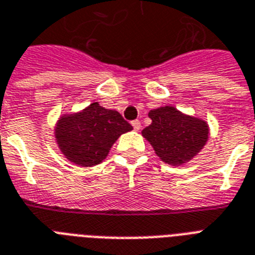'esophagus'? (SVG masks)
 Masks as SVG:
<instances>
[{"label":"esophagus","mask_w":255,"mask_h":255,"mask_svg":"<svg viewBox=\"0 0 255 255\" xmlns=\"http://www.w3.org/2000/svg\"><path fill=\"white\" fill-rule=\"evenodd\" d=\"M132 127H133L134 131H138L141 128V123H140V121H133L132 122Z\"/></svg>","instance_id":"obj_1"}]
</instances>
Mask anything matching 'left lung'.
I'll return each instance as SVG.
<instances>
[{"label": "left lung", "mask_w": 255, "mask_h": 255, "mask_svg": "<svg viewBox=\"0 0 255 255\" xmlns=\"http://www.w3.org/2000/svg\"><path fill=\"white\" fill-rule=\"evenodd\" d=\"M152 123L141 134L153 146L161 161L179 166L188 162L206 145L208 124L199 118L186 115L173 106L150 110Z\"/></svg>", "instance_id": "obj_1"}]
</instances>
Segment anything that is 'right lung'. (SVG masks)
<instances>
[{
  "instance_id": "1",
  "label": "right lung",
  "mask_w": 255,
  "mask_h": 255,
  "mask_svg": "<svg viewBox=\"0 0 255 255\" xmlns=\"http://www.w3.org/2000/svg\"><path fill=\"white\" fill-rule=\"evenodd\" d=\"M132 126L115 110L93 102L80 113L65 114L56 123L55 137L65 158L84 167L102 162L119 136Z\"/></svg>"
}]
</instances>
